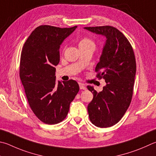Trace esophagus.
<instances>
[{"instance_id":"34e87169","label":"esophagus","mask_w":156,"mask_h":156,"mask_svg":"<svg viewBox=\"0 0 156 156\" xmlns=\"http://www.w3.org/2000/svg\"><path fill=\"white\" fill-rule=\"evenodd\" d=\"M79 86H80V89H83V90H85L86 89V86L84 85V84L80 83H79Z\"/></svg>"}]
</instances>
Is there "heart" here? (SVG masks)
<instances>
[{"mask_svg":"<svg viewBox=\"0 0 156 156\" xmlns=\"http://www.w3.org/2000/svg\"><path fill=\"white\" fill-rule=\"evenodd\" d=\"M79 48L80 47H85L89 46H95L94 42H93L91 39L88 37H83L82 38L80 41H79Z\"/></svg>","mask_w":156,"mask_h":156,"instance_id":"1","label":"heart"}]
</instances>
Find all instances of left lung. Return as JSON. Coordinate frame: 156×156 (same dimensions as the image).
I'll return each mask as SVG.
<instances>
[{
  "instance_id": "obj_1",
  "label": "left lung",
  "mask_w": 156,
  "mask_h": 156,
  "mask_svg": "<svg viewBox=\"0 0 156 156\" xmlns=\"http://www.w3.org/2000/svg\"><path fill=\"white\" fill-rule=\"evenodd\" d=\"M84 29L106 38L95 67L98 78H104L106 84L100 93L87 86L93 94L87 109L93 125L101 128L111 127L121 120L131 102L136 72L134 53L127 39L115 27Z\"/></svg>"
}]
</instances>
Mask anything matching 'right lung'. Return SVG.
Returning a JSON list of instances; mask_svg holds the SVG:
<instances>
[{
	"label": "right lung",
	"instance_id": "right-lung-1",
	"mask_svg": "<svg viewBox=\"0 0 156 156\" xmlns=\"http://www.w3.org/2000/svg\"><path fill=\"white\" fill-rule=\"evenodd\" d=\"M76 28L41 25L33 31L22 48L20 77L28 101L36 117L49 125L67 117L79 91L75 80L56 82L55 67L60 61V46Z\"/></svg>",
	"mask_w": 156,
	"mask_h": 156
}]
</instances>
